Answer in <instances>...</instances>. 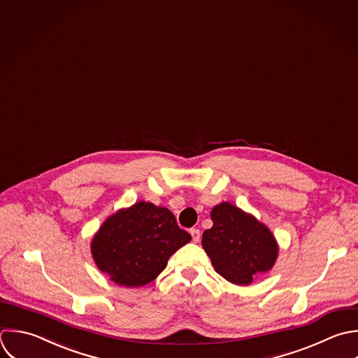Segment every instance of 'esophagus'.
I'll return each instance as SVG.
<instances>
[{
    "label": "esophagus",
    "mask_w": 358,
    "mask_h": 358,
    "mask_svg": "<svg viewBox=\"0 0 358 358\" xmlns=\"http://www.w3.org/2000/svg\"><path fill=\"white\" fill-rule=\"evenodd\" d=\"M189 233H191V236H192V241H194V243H198L199 238H201V231H199L198 229H191Z\"/></svg>",
    "instance_id": "1"
}]
</instances>
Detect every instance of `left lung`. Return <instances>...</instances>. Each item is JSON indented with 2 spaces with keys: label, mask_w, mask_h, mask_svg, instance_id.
Returning a JSON list of instances; mask_svg holds the SVG:
<instances>
[{
  "label": "left lung",
  "mask_w": 358,
  "mask_h": 358,
  "mask_svg": "<svg viewBox=\"0 0 358 358\" xmlns=\"http://www.w3.org/2000/svg\"><path fill=\"white\" fill-rule=\"evenodd\" d=\"M210 216L213 226L203 231L202 247L220 276L250 285L252 276L273 268L279 248L265 224L229 202L215 206Z\"/></svg>",
  "instance_id": "1"
}]
</instances>
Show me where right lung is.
I'll use <instances>...</instances> for the list:
<instances>
[{
    "label": "right lung",
    "mask_w": 358,
    "mask_h": 358,
    "mask_svg": "<svg viewBox=\"0 0 358 358\" xmlns=\"http://www.w3.org/2000/svg\"><path fill=\"white\" fill-rule=\"evenodd\" d=\"M191 236L167 208L138 202L108 217L92 241L97 268L125 287L150 283Z\"/></svg>",
    "instance_id": "obj_1"
}]
</instances>
